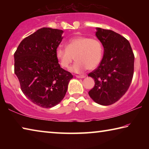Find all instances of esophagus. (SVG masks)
Instances as JSON below:
<instances>
[{
  "label": "esophagus",
  "mask_w": 149,
  "mask_h": 149,
  "mask_svg": "<svg viewBox=\"0 0 149 149\" xmlns=\"http://www.w3.org/2000/svg\"><path fill=\"white\" fill-rule=\"evenodd\" d=\"M76 77L77 78H81V79H82V78L85 77V75H76Z\"/></svg>",
  "instance_id": "1"
}]
</instances>
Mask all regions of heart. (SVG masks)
Segmentation results:
<instances>
[{
    "label": "heart",
    "instance_id": "obj_1",
    "mask_svg": "<svg viewBox=\"0 0 149 149\" xmlns=\"http://www.w3.org/2000/svg\"><path fill=\"white\" fill-rule=\"evenodd\" d=\"M56 56L63 68H68L75 57L76 62L70 68V71L81 73L87 68L94 70L99 65L102 56V47L97 39L77 36L70 39L65 47H58Z\"/></svg>",
    "mask_w": 149,
    "mask_h": 149
}]
</instances>
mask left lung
Returning <instances> with one entry per match:
<instances>
[{
	"label": "left lung",
	"instance_id": "obj_1",
	"mask_svg": "<svg viewBox=\"0 0 149 149\" xmlns=\"http://www.w3.org/2000/svg\"><path fill=\"white\" fill-rule=\"evenodd\" d=\"M96 29V36L104 47V55L97 68L88 74L95 83L89 95L95 102L108 106L120 100L129 89L135 57L125 37L112 30Z\"/></svg>",
	"mask_w": 149,
	"mask_h": 149
}]
</instances>
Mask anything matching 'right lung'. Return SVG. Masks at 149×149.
Returning a JSON list of instances; mask_svg holds the SVG:
<instances>
[{"instance_id":"obj_1","label":"right lung","mask_w":149,"mask_h":149,"mask_svg":"<svg viewBox=\"0 0 149 149\" xmlns=\"http://www.w3.org/2000/svg\"><path fill=\"white\" fill-rule=\"evenodd\" d=\"M62 30L42 27L20 42L14 53V73L29 100L49 108L62 101L73 75L60 68L56 50Z\"/></svg>"}]
</instances>
